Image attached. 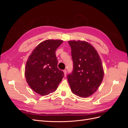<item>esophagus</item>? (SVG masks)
<instances>
[{
    "instance_id": "esophagus-1",
    "label": "esophagus",
    "mask_w": 128,
    "mask_h": 128,
    "mask_svg": "<svg viewBox=\"0 0 128 128\" xmlns=\"http://www.w3.org/2000/svg\"><path fill=\"white\" fill-rule=\"evenodd\" d=\"M64 76H66V74H67V70H64Z\"/></svg>"
}]
</instances>
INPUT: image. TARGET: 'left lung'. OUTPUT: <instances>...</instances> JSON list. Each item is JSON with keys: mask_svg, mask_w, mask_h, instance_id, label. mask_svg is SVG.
<instances>
[{"mask_svg": "<svg viewBox=\"0 0 128 128\" xmlns=\"http://www.w3.org/2000/svg\"><path fill=\"white\" fill-rule=\"evenodd\" d=\"M73 61L72 72L67 76L73 94L88 98L97 90L104 75L99 54L91 44L86 41L69 40Z\"/></svg>", "mask_w": 128, "mask_h": 128, "instance_id": "left-lung-1", "label": "left lung"}]
</instances>
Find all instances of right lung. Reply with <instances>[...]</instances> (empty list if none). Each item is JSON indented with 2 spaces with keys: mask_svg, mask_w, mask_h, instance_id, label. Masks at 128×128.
I'll return each instance as SVG.
<instances>
[{
  "mask_svg": "<svg viewBox=\"0 0 128 128\" xmlns=\"http://www.w3.org/2000/svg\"><path fill=\"white\" fill-rule=\"evenodd\" d=\"M63 40H48L35 48L27 60L25 76L30 88L38 94L46 96L54 92L64 76L58 68L56 55Z\"/></svg>",
  "mask_w": 128,
  "mask_h": 128,
  "instance_id": "obj_1",
  "label": "right lung"
}]
</instances>
